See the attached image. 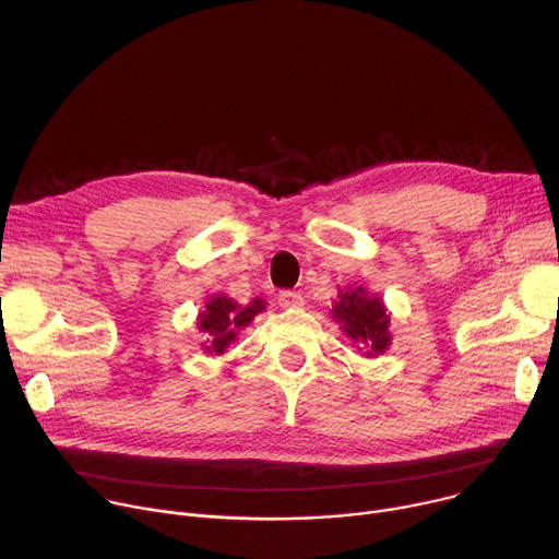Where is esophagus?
I'll list each match as a JSON object with an SVG mask.
<instances>
[{"instance_id":"esophagus-1","label":"esophagus","mask_w":559,"mask_h":559,"mask_svg":"<svg viewBox=\"0 0 559 559\" xmlns=\"http://www.w3.org/2000/svg\"><path fill=\"white\" fill-rule=\"evenodd\" d=\"M278 306L285 310H294L302 306V294L300 292H292V289H283L278 294Z\"/></svg>"}]
</instances>
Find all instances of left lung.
I'll return each mask as SVG.
<instances>
[{
	"label": "left lung",
	"mask_w": 559,
	"mask_h": 559,
	"mask_svg": "<svg viewBox=\"0 0 559 559\" xmlns=\"http://www.w3.org/2000/svg\"><path fill=\"white\" fill-rule=\"evenodd\" d=\"M332 319H336L354 343L366 349V357H379L392 341L390 314L383 300L368 294L361 285H349L338 292V300L332 306Z\"/></svg>",
	"instance_id": "1"
}]
</instances>
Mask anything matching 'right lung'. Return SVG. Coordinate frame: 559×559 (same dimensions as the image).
Instances as JSON below:
<instances>
[{"mask_svg": "<svg viewBox=\"0 0 559 559\" xmlns=\"http://www.w3.org/2000/svg\"><path fill=\"white\" fill-rule=\"evenodd\" d=\"M265 310V300L253 298L249 306L240 308L236 300L216 294L207 300L205 310L198 317V330L207 336L205 352L223 354L231 341H236L238 332L247 328L253 317Z\"/></svg>", "mask_w": 559, "mask_h": 559, "instance_id": "1", "label": "right lung"}]
</instances>
